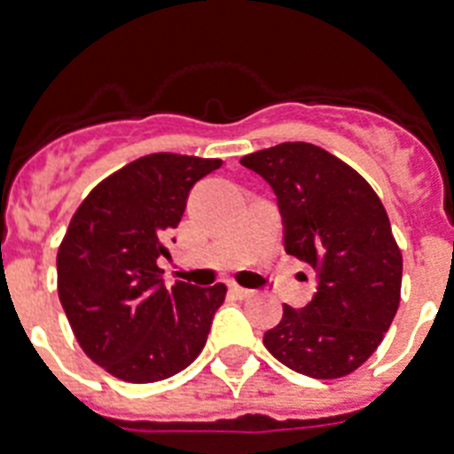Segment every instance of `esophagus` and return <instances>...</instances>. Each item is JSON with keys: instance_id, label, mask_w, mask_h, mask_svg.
Wrapping results in <instances>:
<instances>
[{"instance_id": "esophagus-1", "label": "esophagus", "mask_w": 454, "mask_h": 454, "mask_svg": "<svg viewBox=\"0 0 454 454\" xmlns=\"http://www.w3.org/2000/svg\"><path fill=\"white\" fill-rule=\"evenodd\" d=\"M231 292H233L235 297H240V299H249L254 292L247 290V287H240V285H231Z\"/></svg>"}]
</instances>
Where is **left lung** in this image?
Wrapping results in <instances>:
<instances>
[{"label": "left lung", "mask_w": 454, "mask_h": 454, "mask_svg": "<svg viewBox=\"0 0 454 454\" xmlns=\"http://www.w3.org/2000/svg\"><path fill=\"white\" fill-rule=\"evenodd\" d=\"M273 188L285 252L316 270L303 309L283 306L263 346L313 380H337L365 363L394 323L403 256L387 209L358 171L313 144H280L240 160Z\"/></svg>", "instance_id": "left-lung-1"}]
</instances>
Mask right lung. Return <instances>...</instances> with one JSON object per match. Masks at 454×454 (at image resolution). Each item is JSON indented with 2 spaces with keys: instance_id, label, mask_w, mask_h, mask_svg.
<instances>
[{
  "instance_id": "1",
  "label": "right lung",
  "mask_w": 454,
  "mask_h": 454,
  "mask_svg": "<svg viewBox=\"0 0 454 454\" xmlns=\"http://www.w3.org/2000/svg\"><path fill=\"white\" fill-rule=\"evenodd\" d=\"M221 160L174 153L138 157L96 185L59 247V299L82 351L106 372L151 384L181 372L205 348L226 285L164 287V240L188 192Z\"/></svg>"
}]
</instances>
